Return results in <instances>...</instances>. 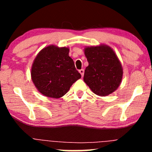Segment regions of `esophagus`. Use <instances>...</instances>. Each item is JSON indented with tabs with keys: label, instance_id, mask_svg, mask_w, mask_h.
I'll list each match as a JSON object with an SVG mask.
<instances>
[{
	"label": "esophagus",
	"instance_id": "34e87169",
	"mask_svg": "<svg viewBox=\"0 0 152 152\" xmlns=\"http://www.w3.org/2000/svg\"><path fill=\"white\" fill-rule=\"evenodd\" d=\"M79 72H80V73L81 74V75H82V77L84 76V69H81L79 70Z\"/></svg>",
	"mask_w": 152,
	"mask_h": 152
}]
</instances>
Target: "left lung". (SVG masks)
<instances>
[{
    "instance_id": "8db88e82",
    "label": "left lung",
    "mask_w": 152,
    "mask_h": 152,
    "mask_svg": "<svg viewBox=\"0 0 152 152\" xmlns=\"http://www.w3.org/2000/svg\"><path fill=\"white\" fill-rule=\"evenodd\" d=\"M88 66L84 72V81L95 94L107 96L121 84L123 69L118 56L109 45L100 44L84 48Z\"/></svg>"
}]
</instances>
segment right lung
<instances>
[{
    "label": "right lung",
    "instance_id": "1",
    "mask_svg": "<svg viewBox=\"0 0 152 152\" xmlns=\"http://www.w3.org/2000/svg\"><path fill=\"white\" fill-rule=\"evenodd\" d=\"M31 78L39 93L52 98L63 97L81 75L69 57V48L50 45L37 54Z\"/></svg>",
    "mask_w": 152,
    "mask_h": 152
}]
</instances>
